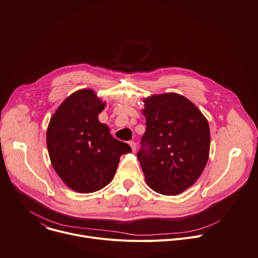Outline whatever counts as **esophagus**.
Masks as SVG:
<instances>
[{
	"label": "esophagus",
	"instance_id": "34e87169",
	"mask_svg": "<svg viewBox=\"0 0 258 258\" xmlns=\"http://www.w3.org/2000/svg\"><path fill=\"white\" fill-rule=\"evenodd\" d=\"M128 144H130V146H131V148H132L133 152H135V151L137 150V144H136L134 141H131Z\"/></svg>",
	"mask_w": 258,
	"mask_h": 258
}]
</instances>
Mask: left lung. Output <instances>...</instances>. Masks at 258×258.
Wrapping results in <instances>:
<instances>
[{
    "instance_id": "left-lung-1",
    "label": "left lung",
    "mask_w": 258,
    "mask_h": 258,
    "mask_svg": "<svg viewBox=\"0 0 258 258\" xmlns=\"http://www.w3.org/2000/svg\"><path fill=\"white\" fill-rule=\"evenodd\" d=\"M146 132L137 153L150 188L177 196L196 183L210 152V128L188 99L170 92L144 100Z\"/></svg>"
}]
</instances>
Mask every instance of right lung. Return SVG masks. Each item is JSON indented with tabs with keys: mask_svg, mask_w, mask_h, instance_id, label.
I'll list each match as a JSON object with an SVG mask.
<instances>
[{
	"mask_svg": "<svg viewBox=\"0 0 258 258\" xmlns=\"http://www.w3.org/2000/svg\"><path fill=\"white\" fill-rule=\"evenodd\" d=\"M103 103L91 89L68 97L52 115L46 141L52 167L70 188L95 192L108 185L122 154L132 151L99 121Z\"/></svg>",
	"mask_w": 258,
	"mask_h": 258,
	"instance_id": "1",
	"label": "right lung"
}]
</instances>
